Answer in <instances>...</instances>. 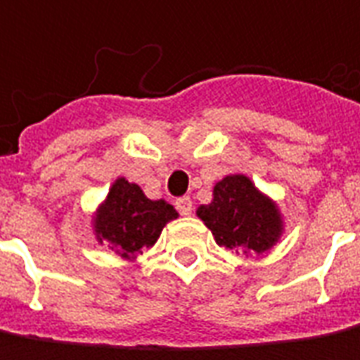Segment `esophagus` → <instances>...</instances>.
<instances>
[{
  "label": "esophagus",
  "mask_w": 360,
  "mask_h": 360,
  "mask_svg": "<svg viewBox=\"0 0 360 360\" xmlns=\"http://www.w3.org/2000/svg\"><path fill=\"white\" fill-rule=\"evenodd\" d=\"M176 208H178V212L182 214V216H190L192 214V200L188 196H182L176 200Z\"/></svg>",
  "instance_id": "1"
}]
</instances>
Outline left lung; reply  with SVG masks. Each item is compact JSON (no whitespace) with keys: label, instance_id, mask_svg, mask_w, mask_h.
<instances>
[{"label":"left lung","instance_id":"left-lung-1","mask_svg":"<svg viewBox=\"0 0 360 360\" xmlns=\"http://www.w3.org/2000/svg\"><path fill=\"white\" fill-rule=\"evenodd\" d=\"M198 218L212 230L218 245L236 253L269 252L283 231L277 204L243 174H230L214 186V200L198 208Z\"/></svg>","mask_w":360,"mask_h":360}]
</instances>
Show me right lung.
Here are the masks:
<instances>
[{
    "instance_id": "right-lung-1",
    "label": "right lung",
    "mask_w": 360,
    "mask_h": 360,
    "mask_svg": "<svg viewBox=\"0 0 360 360\" xmlns=\"http://www.w3.org/2000/svg\"><path fill=\"white\" fill-rule=\"evenodd\" d=\"M176 218L174 206L164 200H150L139 184L117 178L107 200L96 210L93 230L96 240L110 243V250L117 255L134 259L142 248H152L164 226Z\"/></svg>"
}]
</instances>
